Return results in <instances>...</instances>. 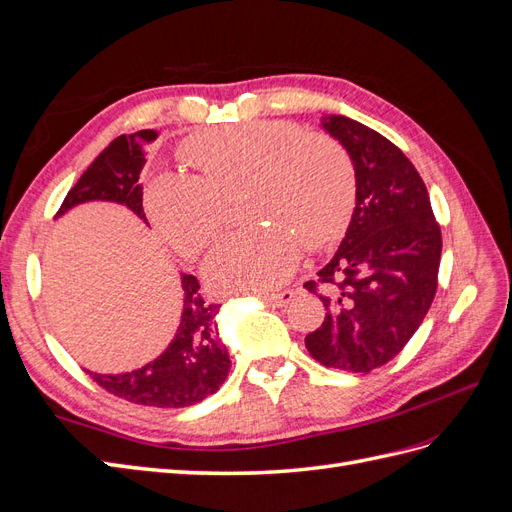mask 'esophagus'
<instances>
[{
    "label": "esophagus",
    "instance_id": "esophagus-1",
    "mask_svg": "<svg viewBox=\"0 0 512 512\" xmlns=\"http://www.w3.org/2000/svg\"><path fill=\"white\" fill-rule=\"evenodd\" d=\"M260 299L275 307H284L294 299V290H282V292H271V294L267 292V294H260Z\"/></svg>",
    "mask_w": 512,
    "mask_h": 512
}]
</instances>
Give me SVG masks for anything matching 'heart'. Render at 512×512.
<instances>
[{
  "label": "heart",
  "instance_id": "1",
  "mask_svg": "<svg viewBox=\"0 0 512 512\" xmlns=\"http://www.w3.org/2000/svg\"><path fill=\"white\" fill-rule=\"evenodd\" d=\"M196 175L160 170L147 181V211L179 252L196 256L230 222L228 203L250 194L245 218L267 224L226 237L205 265L218 292H269L286 282L301 250L344 237L356 205V168L327 132L292 121H247L200 132L181 145Z\"/></svg>",
  "mask_w": 512,
  "mask_h": 512
}]
</instances>
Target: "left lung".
I'll list each match as a JSON object with an SVG mask.
<instances>
[{
	"label": "left lung",
	"instance_id": "8db88e82",
	"mask_svg": "<svg viewBox=\"0 0 512 512\" xmlns=\"http://www.w3.org/2000/svg\"><path fill=\"white\" fill-rule=\"evenodd\" d=\"M320 123L352 156L356 207L329 265L305 282L327 309L305 346L324 367L367 374L393 361L429 312L442 232L404 151L344 115Z\"/></svg>",
	"mask_w": 512,
	"mask_h": 512
}]
</instances>
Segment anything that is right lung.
Wrapping results in <instances>:
<instances>
[{
  "mask_svg": "<svg viewBox=\"0 0 512 512\" xmlns=\"http://www.w3.org/2000/svg\"><path fill=\"white\" fill-rule=\"evenodd\" d=\"M156 136L158 132L153 130L117 136L72 185L57 215L89 200H111L126 205L147 222L143 185L138 179L147 162L145 145L156 141ZM181 286L183 312L173 342L156 361L128 374L106 376L89 371V376L104 391L138 406L188 408L213 395L224 384L230 359L215 322L220 305L205 301L194 275H183Z\"/></svg>",
  "mask_w": 512,
  "mask_h": 512,
  "instance_id": "right-lung-1",
  "label": "right lung"
}]
</instances>
